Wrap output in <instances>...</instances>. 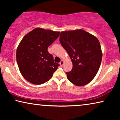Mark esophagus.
<instances>
[{
	"label": "esophagus",
	"mask_w": 120,
	"mask_h": 120,
	"mask_svg": "<svg viewBox=\"0 0 120 120\" xmlns=\"http://www.w3.org/2000/svg\"><path fill=\"white\" fill-rule=\"evenodd\" d=\"M63 64H64V61H63V60H61V61H60V66H61V67L63 66Z\"/></svg>",
	"instance_id": "esophagus-1"
}]
</instances>
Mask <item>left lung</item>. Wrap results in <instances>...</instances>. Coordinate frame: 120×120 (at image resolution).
Returning <instances> with one entry per match:
<instances>
[{
	"instance_id": "obj_1",
	"label": "left lung",
	"mask_w": 120,
	"mask_h": 120,
	"mask_svg": "<svg viewBox=\"0 0 120 120\" xmlns=\"http://www.w3.org/2000/svg\"><path fill=\"white\" fill-rule=\"evenodd\" d=\"M60 43L68 52L73 68L66 73L68 79L77 86H85L96 76L102 60L98 39L83 29L63 31Z\"/></svg>"
}]
</instances>
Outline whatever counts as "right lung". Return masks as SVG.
<instances>
[{
    "mask_svg": "<svg viewBox=\"0 0 120 120\" xmlns=\"http://www.w3.org/2000/svg\"><path fill=\"white\" fill-rule=\"evenodd\" d=\"M60 34L41 28H36L23 38L16 51V60L21 74L35 85L48 81L60 64L53 61L47 49Z\"/></svg>",
    "mask_w": 120,
    "mask_h": 120,
    "instance_id": "add662e5",
    "label": "right lung"
}]
</instances>
